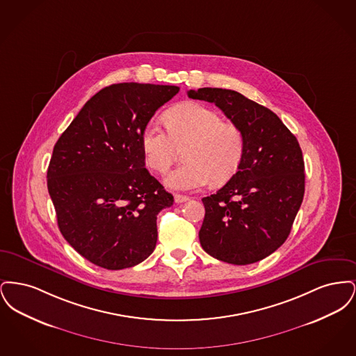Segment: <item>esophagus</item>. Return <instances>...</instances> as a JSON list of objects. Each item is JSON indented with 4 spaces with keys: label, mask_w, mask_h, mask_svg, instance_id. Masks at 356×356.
<instances>
[{
    "label": "esophagus",
    "mask_w": 356,
    "mask_h": 356,
    "mask_svg": "<svg viewBox=\"0 0 356 356\" xmlns=\"http://www.w3.org/2000/svg\"><path fill=\"white\" fill-rule=\"evenodd\" d=\"M188 200H189L188 196H184V195H175V203H186Z\"/></svg>",
    "instance_id": "obj_1"
}]
</instances>
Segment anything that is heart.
I'll return each mask as SVG.
<instances>
[{
	"label": "heart",
	"instance_id": "obj_1",
	"mask_svg": "<svg viewBox=\"0 0 356 356\" xmlns=\"http://www.w3.org/2000/svg\"><path fill=\"white\" fill-rule=\"evenodd\" d=\"M167 119L168 129L152 120L141 134L147 164L154 172L168 170L179 148L188 145L186 164L165 176V186L191 191L211 180L220 184L236 173L245 152V138L236 125L224 122L216 111L197 102L172 108Z\"/></svg>",
	"mask_w": 356,
	"mask_h": 356
}]
</instances>
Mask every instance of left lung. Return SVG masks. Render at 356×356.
I'll return each instance as SVG.
<instances>
[{
    "instance_id": "8db88e82",
    "label": "left lung",
    "mask_w": 356,
    "mask_h": 356,
    "mask_svg": "<svg viewBox=\"0 0 356 356\" xmlns=\"http://www.w3.org/2000/svg\"><path fill=\"white\" fill-rule=\"evenodd\" d=\"M188 96L213 102L245 138L240 168L216 193L203 199L200 244L221 261L252 264L287 240L302 205L305 176L300 145L272 111L236 90L200 88Z\"/></svg>"
}]
</instances>
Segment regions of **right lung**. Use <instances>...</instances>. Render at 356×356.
<instances>
[{"label":"right lung","instance_id":"add662e5","mask_svg":"<svg viewBox=\"0 0 356 356\" xmlns=\"http://www.w3.org/2000/svg\"><path fill=\"white\" fill-rule=\"evenodd\" d=\"M179 90L109 85L85 102L53 148L47 177L60 232L102 268L134 267L156 247L157 215L173 196L145 168L141 134Z\"/></svg>","mask_w":356,"mask_h":356}]
</instances>
